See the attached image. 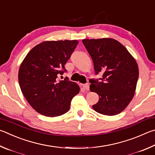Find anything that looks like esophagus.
<instances>
[{
    "label": "esophagus",
    "instance_id": "1",
    "mask_svg": "<svg viewBox=\"0 0 155 155\" xmlns=\"http://www.w3.org/2000/svg\"><path fill=\"white\" fill-rule=\"evenodd\" d=\"M83 88L85 89L86 91H88L89 88H90V87H89V84L88 83L86 84H83Z\"/></svg>",
    "mask_w": 155,
    "mask_h": 155
}]
</instances>
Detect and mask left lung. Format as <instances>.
Here are the masks:
<instances>
[{
	"label": "left lung",
	"mask_w": 155,
	"mask_h": 155,
	"mask_svg": "<svg viewBox=\"0 0 155 155\" xmlns=\"http://www.w3.org/2000/svg\"><path fill=\"white\" fill-rule=\"evenodd\" d=\"M82 43L93 59L95 74L103 73L102 78L89 80L91 91L99 97L93 109L104 115L118 114L134 96L139 77L137 62L127 48L114 39H84Z\"/></svg>",
	"instance_id": "1"
}]
</instances>
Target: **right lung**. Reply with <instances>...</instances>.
<instances>
[{
	"instance_id": "right-lung-1",
	"label": "right lung",
	"mask_w": 155,
	"mask_h": 155,
	"mask_svg": "<svg viewBox=\"0 0 155 155\" xmlns=\"http://www.w3.org/2000/svg\"><path fill=\"white\" fill-rule=\"evenodd\" d=\"M77 40L50 41L39 43L27 54L18 73L24 97L38 113L48 117L64 114L80 87L68 78L58 80L76 46Z\"/></svg>"
}]
</instances>
